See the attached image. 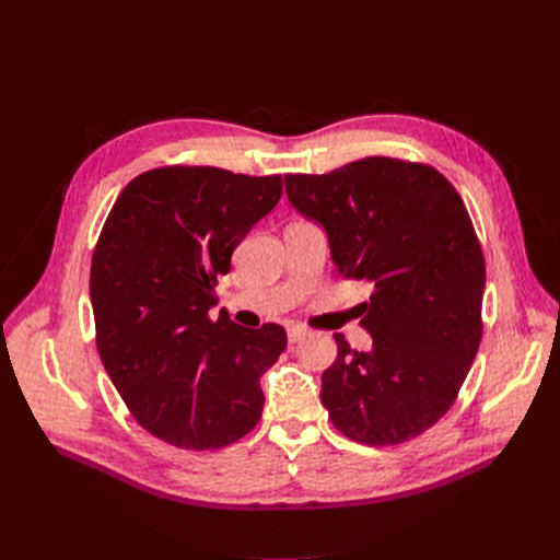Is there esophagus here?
<instances>
[{
	"label": "esophagus",
	"mask_w": 560,
	"mask_h": 560,
	"mask_svg": "<svg viewBox=\"0 0 560 560\" xmlns=\"http://www.w3.org/2000/svg\"><path fill=\"white\" fill-rule=\"evenodd\" d=\"M308 336V329L306 327H299V325H292L287 327V338H290V343H299L303 341V338Z\"/></svg>",
	"instance_id": "obj_1"
}]
</instances>
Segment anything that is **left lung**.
Returning <instances> with one entry per match:
<instances>
[{"label":"left lung","mask_w":560,"mask_h":560,"mask_svg":"<svg viewBox=\"0 0 560 560\" xmlns=\"http://www.w3.org/2000/svg\"><path fill=\"white\" fill-rule=\"evenodd\" d=\"M284 191L325 226L338 276L374 287L360 306L374 346L334 334L322 374L334 428L366 446L416 439L453 406L483 334L486 264L460 194L432 165L387 156L284 175Z\"/></svg>","instance_id":"obj_1"}]
</instances>
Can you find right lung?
<instances>
[{
	"mask_svg": "<svg viewBox=\"0 0 560 560\" xmlns=\"http://www.w3.org/2000/svg\"><path fill=\"white\" fill-rule=\"evenodd\" d=\"M282 177L165 165L128 182L100 231L91 303L100 360L140 425L186 451L238 442L264 411L259 378L287 348L268 322L219 315L217 276L278 206Z\"/></svg>",
	"mask_w": 560,
	"mask_h": 560,
	"instance_id": "1",
	"label": "right lung"
}]
</instances>
